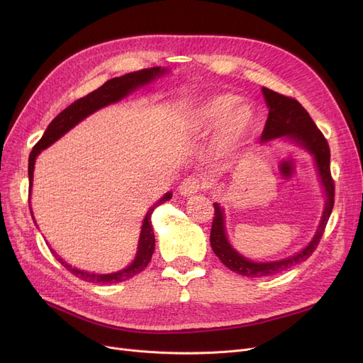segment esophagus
I'll use <instances>...</instances> for the list:
<instances>
[{
	"instance_id": "obj_1",
	"label": "esophagus",
	"mask_w": 363,
	"mask_h": 363,
	"mask_svg": "<svg viewBox=\"0 0 363 363\" xmlns=\"http://www.w3.org/2000/svg\"><path fill=\"white\" fill-rule=\"evenodd\" d=\"M203 188H204V184L199 178L188 177L179 185V194L185 196V197H189V196H194L199 191H201Z\"/></svg>"
}]
</instances>
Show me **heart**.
I'll use <instances>...</instances> for the list:
<instances>
[{
	"mask_svg": "<svg viewBox=\"0 0 363 363\" xmlns=\"http://www.w3.org/2000/svg\"><path fill=\"white\" fill-rule=\"evenodd\" d=\"M238 101L234 94L212 95L199 103L189 114V126L196 132H208L218 126L212 148L219 156L235 150L255 123L253 111Z\"/></svg>",
	"mask_w": 363,
	"mask_h": 363,
	"instance_id": "heart-1",
	"label": "heart"
}]
</instances>
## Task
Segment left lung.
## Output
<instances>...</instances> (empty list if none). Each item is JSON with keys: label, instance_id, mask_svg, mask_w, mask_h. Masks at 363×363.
Masks as SVG:
<instances>
[{"label": "left lung", "instance_id": "8db88e82", "mask_svg": "<svg viewBox=\"0 0 363 363\" xmlns=\"http://www.w3.org/2000/svg\"><path fill=\"white\" fill-rule=\"evenodd\" d=\"M262 92H263L266 104L269 107L268 119H266V125L260 137L262 143L285 137L297 143L303 148H306L315 159V163L318 167V175L320 178L323 191H325V196H327V204H325V208H323L320 223L318 226L315 237L300 253L282 260L262 263V262H252L249 259L242 257L240 253H237L233 249V245L228 242L226 233H225L223 211L218 203H215L213 204L215 218L212 222V231H211L212 249L228 269L249 278L271 277L309 259L318 247L323 235V231H325L327 222L331 216L333 207H334V191H335L334 181L330 170V157H331L330 145L325 137L322 135V132L318 129V126L312 121V118L309 116V113L304 110V107L297 100L291 97H285V95L278 94L269 88H262Z\"/></svg>", "mask_w": 363, "mask_h": 363}]
</instances>
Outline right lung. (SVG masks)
<instances>
[{
  "mask_svg": "<svg viewBox=\"0 0 363 363\" xmlns=\"http://www.w3.org/2000/svg\"><path fill=\"white\" fill-rule=\"evenodd\" d=\"M166 72L167 70L162 69V67H150V69H143V70H138V72L126 73L123 76H119V78H113V79L107 81L104 85H101L99 89H95V91L89 92L88 95H85V97L72 103L60 114H57V116L51 121V123L48 125V128L45 129L43 138L33 145V148L30 151L29 167H28L29 193H30V188H32V181H33L35 159L43 150L50 147L52 143H55L60 137H63L67 130H70L74 125H78L81 121H84L86 116H89V114H92L94 111H97L101 107H106L108 104H113V103L122 100L132 91H135L137 88L150 84L151 81H155L156 78H160V76L164 74ZM170 197H172V193H166L147 212V215L144 218V222H143V226H141V234H140V241H138V252H137L135 260H133L128 266V268H125L119 272H114V274H89V272L73 268V266H70L62 257H59V255H57L54 250H51V252L55 256V259L59 260L67 271H70L74 277H78L82 281L94 282V284H116V282L126 281L132 277H135L141 271H144L147 268V264L150 263L152 252H155V245H156L155 233H152V225H151V215H152V212H155V208L157 206L170 200ZM29 208H30V204H29ZM30 215L33 218L32 211H30Z\"/></svg>",
  "mask_w": 363,
  "mask_h": 363,
  "instance_id": "add662e5",
  "label": "right lung"
}]
</instances>
